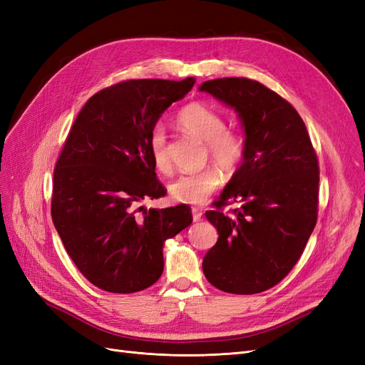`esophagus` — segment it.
I'll use <instances>...</instances> for the list:
<instances>
[{"label": "esophagus", "mask_w": 365, "mask_h": 365, "mask_svg": "<svg viewBox=\"0 0 365 365\" xmlns=\"http://www.w3.org/2000/svg\"><path fill=\"white\" fill-rule=\"evenodd\" d=\"M192 215H193L195 222H197V220H201V217H202V212H201L200 208H193L192 210Z\"/></svg>", "instance_id": "obj_1"}]
</instances>
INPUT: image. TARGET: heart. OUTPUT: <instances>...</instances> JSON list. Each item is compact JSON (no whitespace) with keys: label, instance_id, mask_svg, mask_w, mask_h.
Listing matches in <instances>:
<instances>
[{"label":"heart","instance_id":"b5f03b06","mask_svg":"<svg viewBox=\"0 0 365 365\" xmlns=\"http://www.w3.org/2000/svg\"><path fill=\"white\" fill-rule=\"evenodd\" d=\"M176 121L187 134L205 143V155L212 158L225 173H235L247 155V141L239 130L227 128V120L212 106L190 103L184 106ZM150 158L155 168L164 173L173 172V161L168 146V135L161 125H155L149 135ZM220 173L216 168H207L196 173L181 175L170 184L175 201L201 205L220 185Z\"/></svg>","mask_w":365,"mask_h":365}]
</instances>
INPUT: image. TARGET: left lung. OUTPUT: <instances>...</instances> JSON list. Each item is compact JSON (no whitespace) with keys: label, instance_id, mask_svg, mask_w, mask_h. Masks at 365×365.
Returning <instances> with one entry per match:
<instances>
[{"label":"left lung","instance_id":"1","mask_svg":"<svg viewBox=\"0 0 365 365\" xmlns=\"http://www.w3.org/2000/svg\"><path fill=\"white\" fill-rule=\"evenodd\" d=\"M201 91L235 108L245 129L247 155L215 210L219 233L202 260L215 288L259 294L280 283L306 248L318 217L319 168L311 137L295 108L247 77L207 81ZM240 202L234 216L223 207Z\"/></svg>","mask_w":365,"mask_h":365}]
</instances>
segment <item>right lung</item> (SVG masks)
I'll use <instances>...</instances> for the list:
<instances>
[{
    "label": "right lung",
    "mask_w": 365,
    "mask_h": 365,
    "mask_svg": "<svg viewBox=\"0 0 365 365\" xmlns=\"http://www.w3.org/2000/svg\"><path fill=\"white\" fill-rule=\"evenodd\" d=\"M193 85V77L118 82L90 97L74 120L54 168L51 219L77 269L97 288H149L163 274L164 240L192 224L185 204L143 214L137 204L168 193L149 135Z\"/></svg>",
    "instance_id": "1"
}]
</instances>
